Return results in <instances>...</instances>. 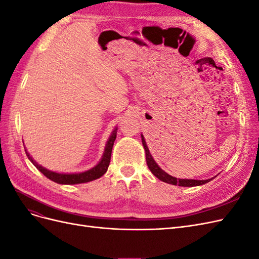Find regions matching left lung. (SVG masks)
Returning <instances> with one entry per match:
<instances>
[{"instance_id":"1","label":"left lung","mask_w":259,"mask_h":259,"mask_svg":"<svg viewBox=\"0 0 259 259\" xmlns=\"http://www.w3.org/2000/svg\"><path fill=\"white\" fill-rule=\"evenodd\" d=\"M142 142H143V146L145 148V151H146V161H147V165L149 167V169L151 170V173L156 177L159 178L160 180L164 183H167L170 185H175V186H182V187H195V186H201V185H204L208 182H210L211 179L215 178H210V179H205V180H197V179H180V178H176L168 175L166 171H164L156 162L153 160L152 155L150 154V151H149L148 146L146 144V140L144 138V136L142 135Z\"/></svg>"}]
</instances>
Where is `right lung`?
<instances>
[{"mask_svg": "<svg viewBox=\"0 0 259 259\" xmlns=\"http://www.w3.org/2000/svg\"><path fill=\"white\" fill-rule=\"evenodd\" d=\"M116 131L117 128H114L112 132L111 136L109 137L108 142L105 147V152L103 154V158L99 161L96 166H94L93 168L83 171V173H75V174H60L56 173V171H52L48 168L43 167L40 164H37L33 159L32 156H30V153L27 151L26 149V154L28 156V159L33 163V165L41 171V173L48 177L49 179L53 180V182L61 184V185H75V184H84V183H89L92 182V180H95L99 177L103 176L108 167L109 164H110V159H111V152H112V147L114 144V140L116 138Z\"/></svg>", "mask_w": 259, "mask_h": 259, "instance_id": "obj_1", "label": "right lung"}]
</instances>
